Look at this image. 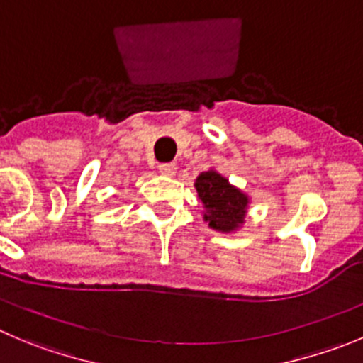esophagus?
Instances as JSON below:
<instances>
[{
	"mask_svg": "<svg viewBox=\"0 0 363 363\" xmlns=\"http://www.w3.org/2000/svg\"><path fill=\"white\" fill-rule=\"evenodd\" d=\"M158 171L164 176H174L176 174V164L174 162H165V164L158 165Z\"/></svg>",
	"mask_w": 363,
	"mask_h": 363,
	"instance_id": "34e87169",
	"label": "esophagus"
}]
</instances>
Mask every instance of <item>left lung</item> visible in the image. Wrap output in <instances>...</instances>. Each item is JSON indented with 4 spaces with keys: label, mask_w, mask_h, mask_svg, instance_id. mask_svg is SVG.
<instances>
[{
    "label": "left lung",
    "mask_w": 363,
    "mask_h": 363,
    "mask_svg": "<svg viewBox=\"0 0 363 363\" xmlns=\"http://www.w3.org/2000/svg\"><path fill=\"white\" fill-rule=\"evenodd\" d=\"M196 191L206 208L205 219L212 228L231 231L244 220L247 198L216 171L201 172L196 179Z\"/></svg>",
    "instance_id": "left-lung-1"
}]
</instances>
